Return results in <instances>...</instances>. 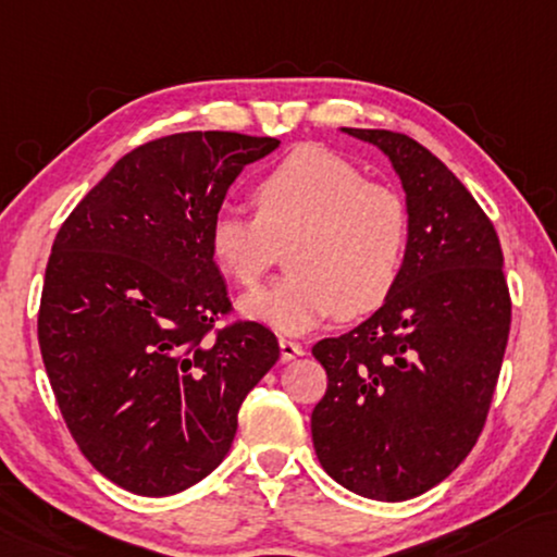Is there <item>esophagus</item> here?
Instances as JSON below:
<instances>
[{
  "label": "esophagus",
  "instance_id": "34e87169",
  "mask_svg": "<svg viewBox=\"0 0 557 557\" xmlns=\"http://www.w3.org/2000/svg\"><path fill=\"white\" fill-rule=\"evenodd\" d=\"M280 354H282V363H287V360H295V358L305 356V348L297 341L280 338Z\"/></svg>",
  "mask_w": 557,
  "mask_h": 557
}]
</instances>
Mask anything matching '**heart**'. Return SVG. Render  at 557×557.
I'll return each mask as SVG.
<instances>
[{"label": "heart", "mask_w": 557, "mask_h": 557, "mask_svg": "<svg viewBox=\"0 0 557 557\" xmlns=\"http://www.w3.org/2000/svg\"><path fill=\"white\" fill-rule=\"evenodd\" d=\"M255 219L232 209L209 224V252L224 275L257 287L287 247L277 285L242 300L247 318L280 333L379 310L401 280L411 214L401 194L363 182L358 166L323 146H297L252 184Z\"/></svg>", "instance_id": "b5f03b06"}]
</instances>
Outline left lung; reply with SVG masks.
I'll return each instance as SVG.
<instances>
[{"mask_svg": "<svg viewBox=\"0 0 557 557\" xmlns=\"http://www.w3.org/2000/svg\"><path fill=\"white\" fill-rule=\"evenodd\" d=\"M343 131L394 163L411 239L394 295L350 333L312 346L327 373L312 444L346 490L401 503L446 480L480 438L512 302L497 232L467 186L404 133Z\"/></svg>", "mask_w": 557, "mask_h": 557, "instance_id": "left-lung-1", "label": "left lung"}]
</instances>
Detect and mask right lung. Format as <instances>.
Listing matches in <instances>:
<instances>
[{"instance_id": "obj_1", "label": "right lung", "mask_w": 557, "mask_h": 557, "mask_svg": "<svg viewBox=\"0 0 557 557\" xmlns=\"http://www.w3.org/2000/svg\"><path fill=\"white\" fill-rule=\"evenodd\" d=\"M280 146L174 133L125 153L52 242L37 338L62 419L100 474L144 497L222 465L249 391L277 363L270 327L237 320L209 224L234 178Z\"/></svg>"}]
</instances>
